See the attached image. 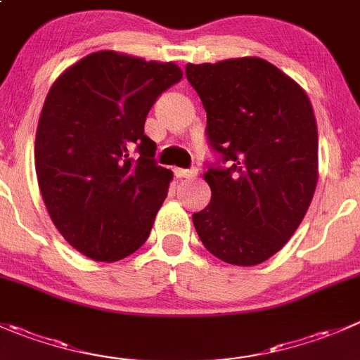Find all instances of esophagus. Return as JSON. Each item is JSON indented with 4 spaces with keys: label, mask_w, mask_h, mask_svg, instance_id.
<instances>
[{
    "label": "esophagus",
    "mask_w": 360,
    "mask_h": 360,
    "mask_svg": "<svg viewBox=\"0 0 360 360\" xmlns=\"http://www.w3.org/2000/svg\"><path fill=\"white\" fill-rule=\"evenodd\" d=\"M174 172H176L177 177H183V179H193V177H197L198 170L197 169H176Z\"/></svg>",
    "instance_id": "obj_1"
}]
</instances>
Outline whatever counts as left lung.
Segmentation results:
<instances>
[{
  "label": "left lung",
  "instance_id": "left-lung-1",
  "mask_svg": "<svg viewBox=\"0 0 360 360\" xmlns=\"http://www.w3.org/2000/svg\"><path fill=\"white\" fill-rule=\"evenodd\" d=\"M207 112L209 144L226 167L204 179L211 202L193 214L209 253L257 265L288 243L319 181V131L311 102L294 79L260 58L186 65Z\"/></svg>",
  "mask_w": 360,
  "mask_h": 360
}]
</instances>
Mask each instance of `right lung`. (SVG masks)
Wrapping results in <instances>:
<instances>
[{"label": "right lung", "mask_w": 360, "mask_h": 360, "mask_svg": "<svg viewBox=\"0 0 360 360\" xmlns=\"http://www.w3.org/2000/svg\"><path fill=\"white\" fill-rule=\"evenodd\" d=\"M181 79L174 63L98 51L52 84L34 141L38 186L56 229L86 257L121 260L149 237L172 170L156 165L144 123Z\"/></svg>", "instance_id": "add662e5"}]
</instances>
